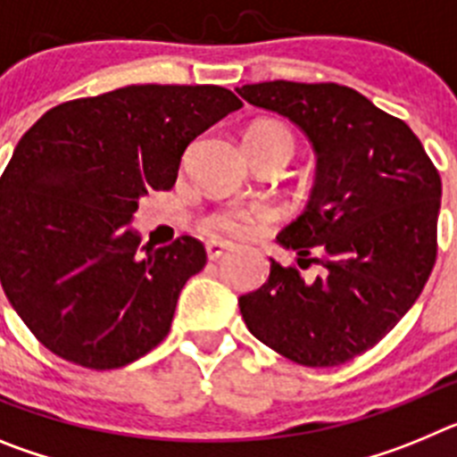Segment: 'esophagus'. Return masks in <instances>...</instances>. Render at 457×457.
<instances>
[{
  "label": "esophagus",
  "mask_w": 457,
  "mask_h": 457,
  "mask_svg": "<svg viewBox=\"0 0 457 457\" xmlns=\"http://www.w3.org/2000/svg\"><path fill=\"white\" fill-rule=\"evenodd\" d=\"M231 245H226V242H220V240H210L205 242V253H208L210 261H217V258H221L224 253L231 252Z\"/></svg>",
  "instance_id": "obj_1"
}]
</instances>
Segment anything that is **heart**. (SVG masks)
<instances>
[{"label":"heart","instance_id":"1","mask_svg":"<svg viewBox=\"0 0 457 457\" xmlns=\"http://www.w3.org/2000/svg\"><path fill=\"white\" fill-rule=\"evenodd\" d=\"M245 141H253V144H281V146L290 148L293 153V132L286 128L284 123L277 120H258L247 130ZM277 217L274 208L261 201H252V204H228L220 205V208L210 210L208 215L201 217L199 228L201 233L210 237H221V240H245L252 237L253 233L263 224L272 221Z\"/></svg>","mask_w":457,"mask_h":457}]
</instances>
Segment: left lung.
Instances as JSON below:
<instances>
[{"label":"left lung","mask_w":457,"mask_h":457,"mask_svg":"<svg viewBox=\"0 0 457 457\" xmlns=\"http://www.w3.org/2000/svg\"><path fill=\"white\" fill-rule=\"evenodd\" d=\"M237 93L313 144L309 205L277 240L300 253L302 270L325 268L306 278L272 261L268 281L237 300L240 313L258 341L295 364H345L398 325L433 272L439 171L405 120L350 87L277 79Z\"/></svg>","instance_id":"obj_1"}]
</instances>
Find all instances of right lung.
<instances>
[{
  "instance_id": "obj_1",
  "label": "right lung",
  "mask_w": 457,
  "mask_h": 457,
  "mask_svg": "<svg viewBox=\"0 0 457 457\" xmlns=\"http://www.w3.org/2000/svg\"><path fill=\"white\" fill-rule=\"evenodd\" d=\"M240 107L215 84H132L24 132L0 179V281L50 353L109 370L164 341L205 249L183 236L141 253L130 220L141 194L173 187L189 141Z\"/></svg>"
}]
</instances>
